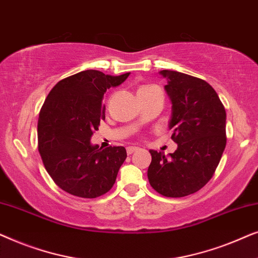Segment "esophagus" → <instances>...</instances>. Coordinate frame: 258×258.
Returning a JSON list of instances; mask_svg holds the SVG:
<instances>
[{
  "label": "esophagus",
  "mask_w": 258,
  "mask_h": 258,
  "mask_svg": "<svg viewBox=\"0 0 258 258\" xmlns=\"http://www.w3.org/2000/svg\"><path fill=\"white\" fill-rule=\"evenodd\" d=\"M137 150H139V148H137V147H128V148H126V154L132 155V154H134Z\"/></svg>",
  "instance_id": "34e87169"
}]
</instances>
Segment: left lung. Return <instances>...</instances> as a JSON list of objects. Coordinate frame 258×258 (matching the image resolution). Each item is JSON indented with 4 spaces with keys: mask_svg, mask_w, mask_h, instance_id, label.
Listing matches in <instances>:
<instances>
[{
    "mask_svg": "<svg viewBox=\"0 0 258 258\" xmlns=\"http://www.w3.org/2000/svg\"><path fill=\"white\" fill-rule=\"evenodd\" d=\"M172 104L169 128L177 149L167 158L163 153L150 150L148 179L165 197H184L199 191L215 174L225 135L224 105L209 83L186 74L162 70Z\"/></svg>",
    "mask_w": 258,
    "mask_h": 258,
    "instance_id": "8db88e82",
    "label": "left lung"
}]
</instances>
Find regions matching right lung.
Listing matches in <instances>:
<instances>
[{"label":"right lung","instance_id":"add662e5","mask_svg":"<svg viewBox=\"0 0 258 258\" xmlns=\"http://www.w3.org/2000/svg\"><path fill=\"white\" fill-rule=\"evenodd\" d=\"M130 73L105 75L84 70L57 82L45 98L37 122V147L52 181L70 195L96 199L112 188L126 158L124 147L91 146L105 118L103 95Z\"/></svg>","mask_w":258,"mask_h":258}]
</instances>
